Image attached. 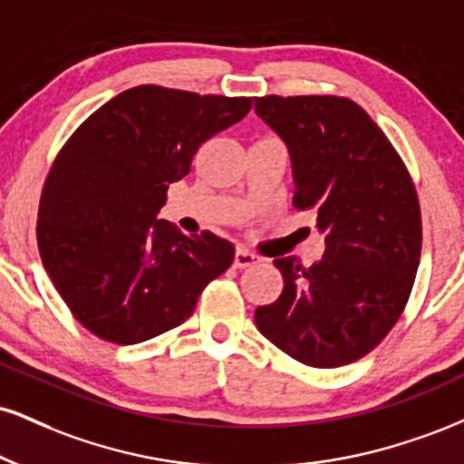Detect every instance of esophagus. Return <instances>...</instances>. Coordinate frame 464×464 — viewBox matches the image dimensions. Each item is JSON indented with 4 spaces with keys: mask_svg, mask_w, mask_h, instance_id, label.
<instances>
[{
    "mask_svg": "<svg viewBox=\"0 0 464 464\" xmlns=\"http://www.w3.org/2000/svg\"><path fill=\"white\" fill-rule=\"evenodd\" d=\"M256 261H259V256L248 253V250H244V248H237L236 256H233V266L236 267H250V266H255Z\"/></svg>",
    "mask_w": 464,
    "mask_h": 464,
    "instance_id": "34e87169",
    "label": "esophagus"
}]
</instances>
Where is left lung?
Masks as SVG:
<instances>
[{
	"instance_id": "obj_1",
	"label": "left lung",
	"mask_w": 464,
	"mask_h": 464,
	"mask_svg": "<svg viewBox=\"0 0 464 464\" xmlns=\"http://www.w3.org/2000/svg\"><path fill=\"white\" fill-rule=\"evenodd\" d=\"M285 142L294 205L314 209L322 259H275L283 294L255 324L278 350L311 367L359 361L387 337L409 300L421 256V214L404 161L361 105L343 97L255 99Z\"/></svg>"
}]
</instances>
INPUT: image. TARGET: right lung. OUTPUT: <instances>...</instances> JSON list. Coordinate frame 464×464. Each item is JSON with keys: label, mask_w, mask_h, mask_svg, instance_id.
Instances as JSON below:
<instances>
[{"label": "right lung", "mask_w": 464, "mask_h": 464, "mask_svg": "<svg viewBox=\"0 0 464 464\" xmlns=\"http://www.w3.org/2000/svg\"><path fill=\"white\" fill-rule=\"evenodd\" d=\"M250 103L136 86L88 116L60 150L38 208V250L92 334L131 345L170 331L233 264L231 242L183 236L158 214L200 144L242 121Z\"/></svg>", "instance_id": "add662e5"}]
</instances>
